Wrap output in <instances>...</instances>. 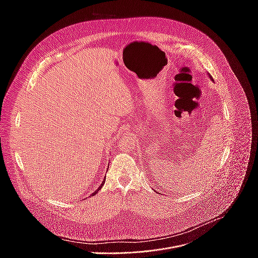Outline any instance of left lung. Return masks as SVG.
<instances>
[{"instance_id": "left-lung-1", "label": "left lung", "mask_w": 258, "mask_h": 258, "mask_svg": "<svg viewBox=\"0 0 258 258\" xmlns=\"http://www.w3.org/2000/svg\"><path fill=\"white\" fill-rule=\"evenodd\" d=\"M210 78H211V77H210Z\"/></svg>"}]
</instances>
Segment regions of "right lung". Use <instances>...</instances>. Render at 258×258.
Returning a JSON list of instances; mask_svg holds the SVG:
<instances>
[{"label":"right lung","instance_id":"1","mask_svg":"<svg viewBox=\"0 0 258 258\" xmlns=\"http://www.w3.org/2000/svg\"><path fill=\"white\" fill-rule=\"evenodd\" d=\"M104 182H105V180H103V182L101 183V186H100V187L97 189V191H95V192H94V193H93L91 196H93V195H96V194L99 192V190H101V188H102V187H103V185H104Z\"/></svg>","mask_w":258,"mask_h":258}]
</instances>
